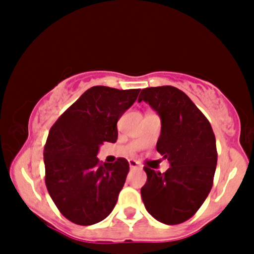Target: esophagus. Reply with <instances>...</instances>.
<instances>
[{"label":"esophagus","mask_w":254,"mask_h":254,"mask_svg":"<svg viewBox=\"0 0 254 254\" xmlns=\"http://www.w3.org/2000/svg\"><path fill=\"white\" fill-rule=\"evenodd\" d=\"M129 165L131 168H141V163L136 160H129Z\"/></svg>","instance_id":"obj_1"}]
</instances>
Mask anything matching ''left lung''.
Here are the masks:
<instances>
[{
    "instance_id": "8db88e82",
    "label": "left lung",
    "mask_w": 254,
    "mask_h": 254,
    "mask_svg": "<svg viewBox=\"0 0 254 254\" xmlns=\"http://www.w3.org/2000/svg\"><path fill=\"white\" fill-rule=\"evenodd\" d=\"M145 101L161 117L158 152L171 167L165 173L143 167L147 181L141 188L146 210L166 225L190 219L211 190L217 163L216 140L205 115L173 86L142 89Z\"/></svg>"
}]
</instances>
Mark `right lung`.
Listing matches in <instances>:
<instances>
[{
	"mask_svg": "<svg viewBox=\"0 0 254 254\" xmlns=\"http://www.w3.org/2000/svg\"><path fill=\"white\" fill-rule=\"evenodd\" d=\"M140 89L94 86L54 123L44 147L45 184L59 211L82 226L106 219L117 204L129 162H99V146L115 142L117 123Z\"/></svg>",
	"mask_w": 254,
	"mask_h": 254,
	"instance_id": "right-lung-1",
	"label": "right lung"
}]
</instances>
